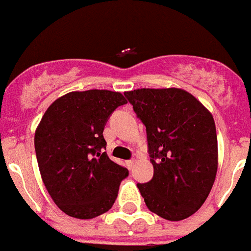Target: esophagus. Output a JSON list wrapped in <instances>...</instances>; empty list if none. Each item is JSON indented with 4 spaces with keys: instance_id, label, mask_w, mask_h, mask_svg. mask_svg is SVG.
<instances>
[{
    "instance_id": "34e87169",
    "label": "esophagus",
    "mask_w": 251,
    "mask_h": 251,
    "mask_svg": "<svg viewBox=\"0 0 251 251\" xmlns=\"http://www.w3.org/2000/svg\"><path fill=\"white\" fill-rule=\"evenodd\" d=\"M126 164H127L128 169H132V167H133V164H134V160L133 159H132V160H127L126 161Z\"/></svg>"
}]
</instances>
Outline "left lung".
Segmentation results:
<instances>
[{"label": "left lung", "instance_id": "obj_1", "mask_svg": "<svg viewBox=\"0 0 251 251\" xmlns=\"http://www.w3.org/2000/svg\"><path fill=\"white\" fill-rule=\"evenodd\" d=\"M146 127L154 176L137 183L146 206L168 221L200 209L214 183L218 142L213 115L181 88L124 92Z\"/></svg>", "mask_w": 251, "mask_h": 251}]
</instances>
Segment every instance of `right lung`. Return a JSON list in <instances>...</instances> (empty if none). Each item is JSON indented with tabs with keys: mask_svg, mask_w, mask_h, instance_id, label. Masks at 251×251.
<instances>
[{
	"mask_svg": "<svg viewBox=\"0 0 251 251\" xmlns=\"http://www.w3.org/2000/svg\"><path fill=\"white\" fill-rule=\"evenodd\" d=\"M124 103L121 92L75 91L59 97L43 114L34 134L37 161L50 196L65 214L92 219L115 202L128 169L103 151L102 132Z\"/></svg>",
	"mask_w": 251,
	"mask_h": 251,
	"instance_id": "right-lung-1",
	"label": "right lung"
}]
</instances>
